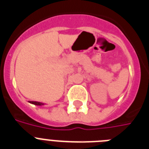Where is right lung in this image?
<instances>
[{
    "label": "right lung",
    "instance_id": "right-lung-1",
    "mask_svg": "<svg viewBox=\"0 0 149 149\" xmlns=\"http://www.w3.org/2000/svg\"><path fill=\"white\" fill-rule=\"evenodd\" d=\"M29 103L35 104V105H39V106L43 105V104H42V103H41V102H38V101H29Z\"/></svg>",
    "mask_w": 149,
    "mask_h": 149
}]
</instances>
